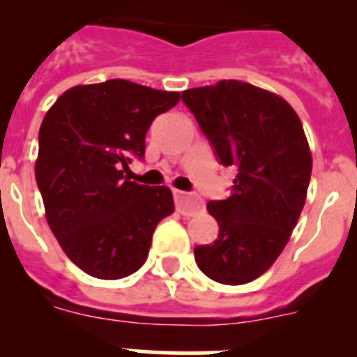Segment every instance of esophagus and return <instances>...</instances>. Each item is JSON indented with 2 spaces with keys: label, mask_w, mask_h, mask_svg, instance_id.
<instances>
[{
  "label": "esophagus",
  "mask_w": 357,
  "mask_h": 357,
  "mask_svg": "<svg viewBox=\"0 0 357 357\" xmlns=\"http://www.w3.org/2000/svg\"><path fill=\"white\" fill-rule=\"evenodd\" d=\"M173 197H175L176 211L181 214H184V216H195V214L200 213V211L204 209V202H202L200 198L193 197V195L175 191Z\"/></svg>",
  "instance_id": "esophagus-1"
}]
</instances>
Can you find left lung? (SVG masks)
<instances>
[{
  "instance_id": "8db88e82",
  "label": "left lung",
  "mask_w": 357,
  "mask_h": 357,
  "mask_svg": "<svg viewBox=\"0 0 357 357\" xmlns=\"http://www.w3.org/2000/svg\"><path fill=\"white\" fill-rule=\"evenodd\" d=\"M182 102L218 162L236 169L229 197L207 204L218 239L195 248V261L216 282L247 284L279 257L305 204L313 159L304 128L288 102L245 82L188 89Z\"/></svg>"
}]
</instances>
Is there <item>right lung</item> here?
<instances>
[{
    "mask_svg": "<svg viewBox=\"0 0 357 357\" xmlns=\"http://www.w3.org/2000/svg\"><path fill=\"white\" fill-rule=\"evenodd\" d=\"M181 94L128 80L77 85L44 116L36 181L69 259L96 279H123L148 257L157 223L175 209L166 185L123 175L144 157L151 121Z\"/></svg>",
    "mask_w": 357,
    "mask_h": 357,
    "instance_id": "obj_1",
    "label": "right lung"
}]
</instances>
